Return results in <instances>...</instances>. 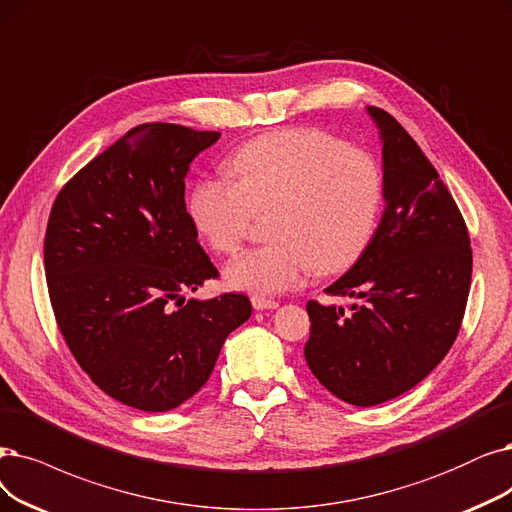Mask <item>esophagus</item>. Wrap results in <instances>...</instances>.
Instances as JSON below:
<instances>
[{
	"mask_svg": "<svg viewBox=\"0 0 512 512\" xmlns=\"http://www.w3.org/2000/svg\"><path fill=\"white\" fill-rule=\"evenodd\" d=\"M252 306L256 311H267V309H277L279 302L271 300V298H264V296H252Z\"/></svg>",
	"mask_w": 512,
	"mask_h": 512,
	"instance_id": "1",
	"label": "esophagus"
}]
</instances>
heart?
Masks as SVG:
<instances>
[{
	"label": "heart",
	"mask_w": 512,
	"mask_h": 512,
	"mask_svg": "<svg viewBox=\"0 0 512 512\" xmlns=\"http://www.w3.org/2000/svg\"><path fill=\"white\" fill-rule=\"evenodd\" d=\"M227 178H201L189 216L216 254H233L256 214H271L269 245L237 256L224 283L252 294L288 292L313 269H349L372 239L382 172L363 149L315 128H285L243 145Z\"/></svg>",
	"instance_id": "heart-1"
}]
</instances>
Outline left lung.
<instances>
[{"mask_svg":"<svg viewBox=\"0 0 512 512\" xmlns=\"http://www.w3.org/2000/svg\"><path fill=\"white\" fill-rule=\"evenodd\" d=\"M382 140L384 214L353 267L325 294L359 298L351 313L309 300L304 359L338 399L372 407L410 391L452 349L473 252L464 218L433 163L399 121L367 107Z\"/></svg>","mask_w":512,"mask_h":512,"instance_id":"left-lung-1","label":"left lung"}]
</instances>
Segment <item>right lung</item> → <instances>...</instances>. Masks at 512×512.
Returning a JSON list of instances; mask_svg holds the SVG:
<instances>
[{"instance_id":"add662e5","label":"right lung","mask_w":512,"mask_h":512,"mask_svg":"<svg viewBox=\"0 0 512 512\" xmlns=\"http://www.w3.org/2000/svg\"><path fill=\"white\" fill-rule=\"evenodd\" d=\"M220 138L142 124L60 189L44 264L60 334L92 382L140 412H168L208 382L250 298L185 302L218 271L187 212L191 161Z\"/></svg>"}]
</instances>
